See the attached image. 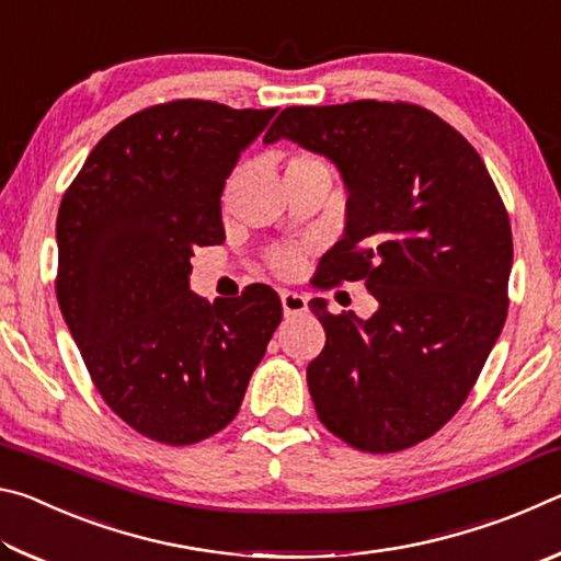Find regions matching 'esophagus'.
I'll use <instances>...</instances> for the list:
<instances>
[{
  "mask_svg": "<svg viewBox=\"0 0 561 561\" xmlns=\"http://www.w3.org/2000/svg\"><path fill=\"white\" fill-rule=\"evenodd\" d=\"M279 299H282V309H284V314H287V317H291V314H304V311L309 309L307 297H304V294H297V291H287V289H284V291L279 294Z\"/></svg>",
  "mask_w": 561,
  "mask_h": 561,
  "instance_id": "esophagus-1",
  "label": "esophagus"
}]
</instances>
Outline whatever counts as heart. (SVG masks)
<instances>
[{
	"mask_svg": "<svg viewBox=\"0 0 561 561\" xmlns=\"http://www.w3.org/2000/svg\"><path fill=\"white\" fill-rule=\"evenodd\" d=\"M314 168H327V165L311 153H291L287 158V165H284V175L299 173V170H314ZM270 264H272L274 272L291 274V272L299 270L301 252L297 250V247H279V250H274L270 254Z\"/></svg>",
	"mask_w": 561,
	"mask_h": 561,
	"instance_id": "heart-1",
	"label": "heart"
}]
</instances>
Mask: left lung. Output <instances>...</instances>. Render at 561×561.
I'll return each mask as SVG.
<instances>
[{
  "mask_svg": "<svg viewBox=\"0 0 561 561\" xmlns=\"http://www.w3.org/2000/svg\"><path fill=\"white\" fill-rule=\"evenodd\" d=\"M279 138L329 158L348 190L321 287L364 279L378 301L371 319L309 301L327 331L307 368L319 421L351 448H411L458 413L505 327V203L478 150L415 103L291 106L264 144Z\"/></svg>",
  "mask_w": 561,
  "mask_h": 561,
  "instance_id": "obj_1",
  "label": "left lung"
}]
</instances>
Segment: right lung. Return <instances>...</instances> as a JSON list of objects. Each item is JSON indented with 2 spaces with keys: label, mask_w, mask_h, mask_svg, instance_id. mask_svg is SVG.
Here are the masks:
<instances>
[{
  "label": "right lung",
  "mask_w": 561,
  "mask_h": 561,
  "mask_svg": "<svg viewBox=\"0 0 561 561\" xmlns=\"http://www.w3.org/2000/svg\"><path fill=\"white\" fill-rule=\"evenodd\" d=\"M274 113L158 103L111 128L64 193L56 299L101 398L150 440L222 431L282 321L264 284L213 304L190 291L195 247L225 242V180Z\"/></svg>",
  "instance_id": "1"
}]
</instances>
